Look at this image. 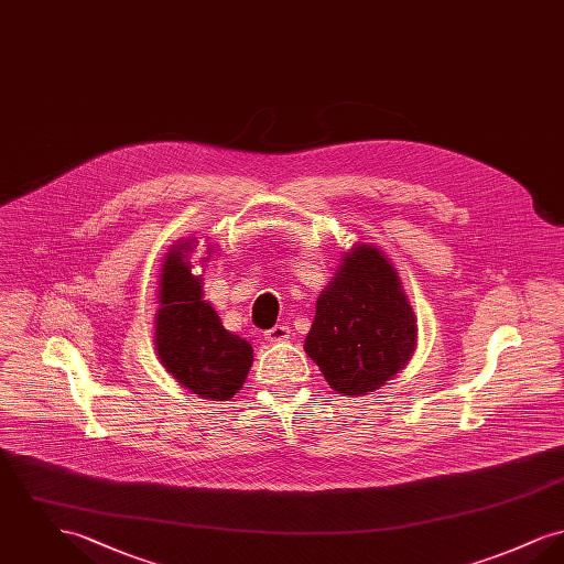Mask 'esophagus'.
Wrapping results in <instances>:
<instances>
[{"label":"esophagus","mask_w":564,"mask_h":564,"mask_svg":"<svg viewBox=\"0 0 564 564\" xmlns=\"http://www.w3.org/2000/svg\"><path fill=\"white\" fill-rule=\"evenodd\" d=\"M290 327L288 325H274V327H270L264 332V336H267V340L270 343H283V340H288L290 338Z\"/></svg>","instance_id":"obj_1"}]
</instances>
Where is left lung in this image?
Returning <instances> with one entry per match:
<instances>
[{
  "label": "left lung",
  "mask_w": 564,
  "mask_h": 564,
  "mask_svg": "<svg viewBox=\"0 0 564 564\" xmlns=\"http://www.w3.org/2000/svg\"><path fill=\"white\" fill-rule=\"evenodd\" d=\"M414 345L398 272L375 247H355L317 300L304 350L334 391L366 395L402 370Z\"/></svg>",
  "instance_id": "left-lung-1"
}]
</instances>
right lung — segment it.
Returning <instances> with one entry per match:
<instances>
[{
  "instance_id": "add662e5",
  "label": "right lung",
  "mask_w": 564,
  "mask_h": 564,
  "mask_svg": "<svg viewBox=\"0 0 564 564\" xmlns=\"http://www.w3.org/2000/svg\"><path fill=\"white\" fill-rule=\"evenodd\" d=\"M189 242L177 245L162 264L156 350L177 382L205 400L224 402L241 389L253 349L224 329L214 306L203 300L200 276L189 272Z\"/></svg>"
}]
</instances>
